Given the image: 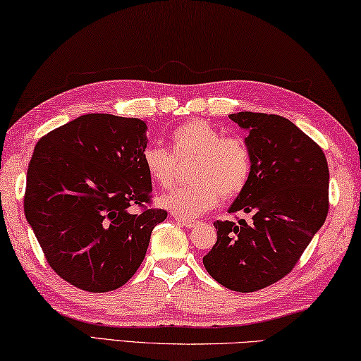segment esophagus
<instances>
[{
	"label": "esophagus",
	"mask_w": 361,
	"mask_h": 361,
	"mask_svg": "<svg viewBox=\"0 0 361 361\" xmlns=\"http://www.w3.org/2000/svg\"><path fill=\"white\" fill-rule=\"evenodd\" d=\"M175 219L178 221V224H181L183 227H186V228H192V227H195V224H197V221H195V219H185V218H180V216H176Z\"/></svg>",
	"instance_id": "esophagus-1"
}]
</instances>
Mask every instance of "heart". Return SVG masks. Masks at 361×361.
<instances>
[{
    "mask_svg": "<svg viewBox=\"0 0 361 361\" xmlns=\"http://www.w3.org/2000/svg\"><path fill=\"white\" fill-rule=\"evenodd\" d=\"M172 152L149 143L142 153L143 169L152 183L167 188L173 183L178 162L194 159L189 178L159 199L161 205L181 218H195L243 191L252 169V153L241 135H226L205 120H192L173 129Z\"/></svg>",
    "mask_w": 361,
    "mask_h": 361,
    "instance_id": "b5f03b06",
    "label": "heart"
}]
</instances>
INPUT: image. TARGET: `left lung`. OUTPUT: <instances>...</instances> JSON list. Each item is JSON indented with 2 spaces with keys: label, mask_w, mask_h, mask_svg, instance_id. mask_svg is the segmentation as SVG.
Instances as JSON below:
<instances>
[{
  "label": "left lung",
  "mask_w": 361,
  "mask_h": 361,
  "mask_svg": "<svg viewBox=\"0 0 361 361\" xmlns=\"http://www.w3.org/2000/svg\"><path fill=\"white\" fill-rule=\"evenodd\" d=\"M232 121L247 130L251 175L228 213L251 222L216 221L218 240L203 265L235 292H254L284 278L329 213V164L316 142L279 115L238 112Z\"/></svg>",
  "instance_id": "1"
}]
</instances>
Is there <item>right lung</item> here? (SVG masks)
I'll return each mask as SVG.
<instances>
[{
	"label": "right lung",
	"instance_id": "1",
	"mask_svg": "<svg viewBox=\"0 0 361 361\" xmlns=\"http://www.w3.org/2000/svg\"><path fill=\"white\" fill-rule=\"evenodd\" d=\"M147 123L87 114L44 135L26 173L25 216L51 270L87 292L115 290L145 259L164 209L143 207Z\"/></svg>",
	"mask_w": 361,
	"mask_h": 361
}]
</instances>
